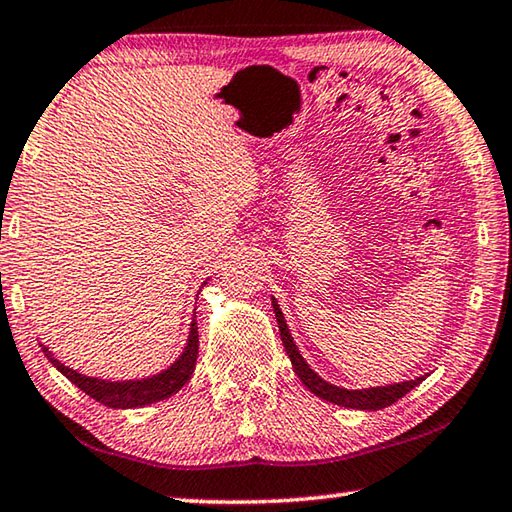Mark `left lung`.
I'll return each instance as SVG.
<instances>
[{"mask_svg": "<svg viewBox=\"0 0 512 512\" xmlns=\"http://www.w3.org/2000/svg\"><path fill=\"white\" fill-rule=\"evenodd\" d=\"M273 311H275L277 325H280V336H282L284 350H287V354H289L293 370H296V375L300 377L302 384H305L311 393L323 397V400H327V402L339 404V406H348V409H361V411L386 409V406L395 404L397 400H400V397H404L406 393L411 391V388L418 386L420 381L424 379V377H420V379L402 381V384H393V386L368 388V391H345V388L327 384V381L320 379L316 372L307 366V361L300 357L296 343H293L289 329H287V320H284L280 305H277L275 298H273Z\"/></svg>", "mask_w": 512, "mask_h": 512, "instance_id": "left-lung-1", "label": "left lung"}]
</instances>
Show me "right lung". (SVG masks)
<instances>
[{"label": "right lung", "instance_id": "right-lung-1", "mask_svg": "<svg viewBox=\"0 0 512 512\" xmlns=\"http://www.w3.org/2000/svg\"><path fill=\"white\" fill-rule=\"evenodd\" d=\"M42 352L47 354L49 361L54 363V366L63 372L72 384L79 386L85 395L92 397V400L106 404L110 409H135V406L167 400V397L178 393L180 388L187 384L189 377H192L196 357H198V327L194 320L183 357L173 363L169 370H164L160 375H155L151 379H142V381H103V379L85 377V375H79L76 370L63 366L58 359H54V354H51L47 348H42Z\"/></svg>", "mask_w": 512, "mask_h": 512}]
</instances>
